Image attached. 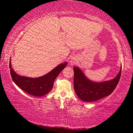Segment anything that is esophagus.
<instances>
[{"instance_id":"34e87169","label":"esophagus","mask_w":133,"mask_h":133,"mask_svg":"<svg viewBox=\"0 0 133 133\" xmlns=\"http://www.w3.org/2000/svg\"><path fill=\"white\" fill-rule=\"evenodd\" d=\"M70 63L71 65H74L76 63V59H74V58H73V59H71L70 60Z\"/></svg>"}]
</instances>
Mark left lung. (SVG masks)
<instances>
[{
	"instance_id": "obj_1",
	"label": "left lung",
	"mask_w": 133,
	"mask_h": 133,
	"mask_svg": "<svg viewBox=\"0 0 133 133\" xmlns=\"http://www.w3.org/2000/svg\"><path fill=\"white\" fill-rule=\"evenodd\" d=\"M74 89L81 100L93 102L110 95L118 83L121 73L120 70L111 80L102 82H94L89 80L78 67H74Z\"/></svg>"
}]
</instances>
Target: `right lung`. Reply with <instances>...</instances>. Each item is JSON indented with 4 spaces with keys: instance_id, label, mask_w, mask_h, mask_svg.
Listing matches in <instances>:
<instances>
[{
    "instance_id": "obj_1",
    "label": "right lung",
    "mask_w": 133,
    "mask_h": 133,
    "mask_svg": "<svg viewBox=\"0 0 133 133\" xmlns=\"http://www.w3.org/2000/svg\"><path fill=\"white\" fill-rule=\"evenodd\" d=\"M67 64V62L61 63L46 75L39 77H28L20 76L13 70L10 60L9 67L13 82L26 93L36 97L46 95L52 89L54 82Z\"/></svg>"
}]
</instances>
